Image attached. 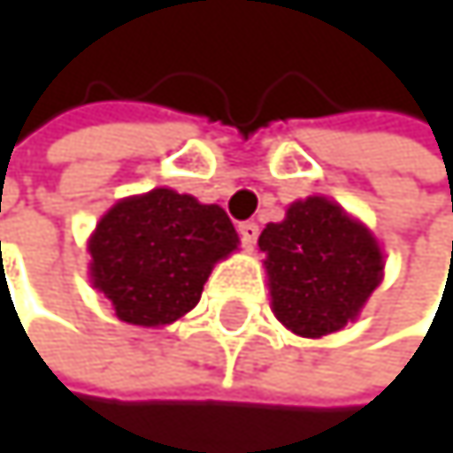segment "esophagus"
<instances>
[{
	"mask_svg": "<svg viewBox=\"0 0 453 453\" xmlns=\"http://www.w3.org/2000/svg\"><path fill=\"white\" fill-rule=\"evenodd\" d=\"M257 225L255 222H242L239 225V236H242V244L244 247H255V242H257Z\"/></svg>",
	"mask_w": 453,
	"mask_h": 453,
	"instance_id": "esophagus-1",
	"label": "esophagus"
}]
</instances>
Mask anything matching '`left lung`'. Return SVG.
I'll return each instance as SVG.
<instances>
[{"mask_svg":"<svg viewBox=\"0 0 453 453\" xmlns=\"http://www.w3.org/2000/svg\"><path fill=\"white\" fill-rule=\"evenodd\" d=\"M257 247L266 252L274 315L299 337L340 332L383 277L372 234L326 198L293 203Z\"/></svg>","mask_w":453,"mask_h":453,"instance_id":"obj_1","label":"left lung"}]
</instances>
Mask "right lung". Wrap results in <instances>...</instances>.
I'll return each instance as SVG.
<instances>
[{
  "label": "right lung",
  "mask_w": 453,
  "mask_h": 453,
  "mask_svg": "<svg viewBox=\"0 0 453 453\" xmlns=\"http://www.w3.org/2000/svg\"><path fill=\"white\" fill-rule=\"evenodd\" d=\"M236 244L234 222L219 206L160 187L100 219L89 242L92 282L119 320L165 326L198 304L211 266Z\"/></svg>",
  "instance_id": "obj_1"
}]
</instances>
